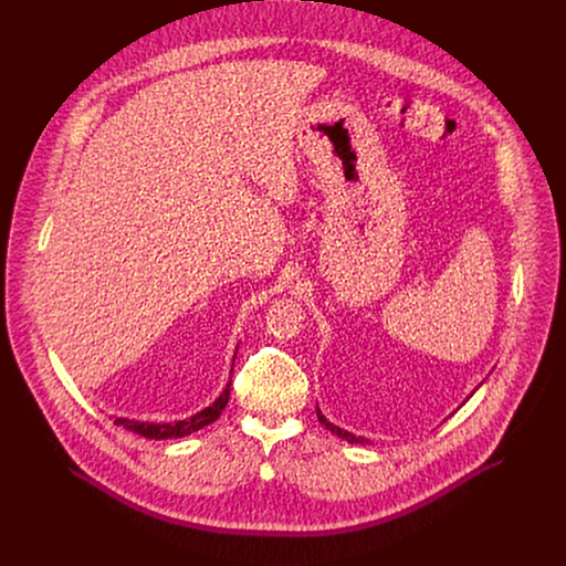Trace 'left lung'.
<instances>
[{
    "instance_id": "8db88e82",
    "label": "left lung",
    "mask_w": 566,
    "mask_h": 566,
    "mask_svg": "<svg viewBox=\"0 0 566 566\" xmlns=\"http://www.w3.org/2000/svg\"><path fill=\"white\" fill-rule=\"evenodd\" d=\"M318 420L323 422L324 427L331 431V433H335V436H339L342 440H346V442H355V444H364V442H368L366 438H357V436H353V433H348V431H344V429H339L337 424H333V422H328L326 418L323 416V411L318 409Z\"/></svg>"
}]
</instances>
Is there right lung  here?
Segmentation results:
<instances>
[{"label":"right lung","instance_id":"obj_1","mask_svg":"<svg viewBox=\"0 0 566 566\" xmlns=\"http://www.w3.org/2000/svg\"><path fill=\"white\" fill-rule=\"evenodd\" d=\"M229 397H231V384H227L224 392L213 401V405L205 407L202 411L193 413L191 418L187 420H178V422H139V420H128V418H115V424H122L124 429L133 431V433H139L144 438H150V440H167V438H182V436H189L191 431H198L207 424H211L213 420H218V416L222 413V409L229 403Z\"/></svg>","mask_w":566,"mask_h":566}]
</instances>
